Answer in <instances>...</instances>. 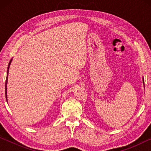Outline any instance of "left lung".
<instances>
[{"label": "left lung", "instance_id": "left-lung-1", "mask_svg": "<svg viewBox=\"0 0 151 151\" xmlns=\"http://www.w3.org/2000/svg\"><path fill=\"white\" fill-rule=\"evenodd\" d=\"M143 83H144V78H143Z\"/></svg>", "mask_w": 151, "mask_h": 151}]
</instances>
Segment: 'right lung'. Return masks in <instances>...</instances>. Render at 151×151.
Segmentation results:
<instances>
[{
	"label": "right lung",
	"instance_id": "right-lung-1",
	"mask_svg": "<svg viewBox=\"0 0 151 151\" xmlns=\"http://www.w3.org/2000/svg\"><path fill=\"white\" fill-rule=\"evenodd\" d=\"M11 60H12V59L10 60V62H9V66H8V68H7V76H6V83H5V96H6V101H7V94H6V93H7V91H6V90H7V86H6V84H7V82H8V74H9V66H10V65H11Z\"/></svg>",
	"mask_w": 151,
	"mask_h": 151
}]
</instances>
